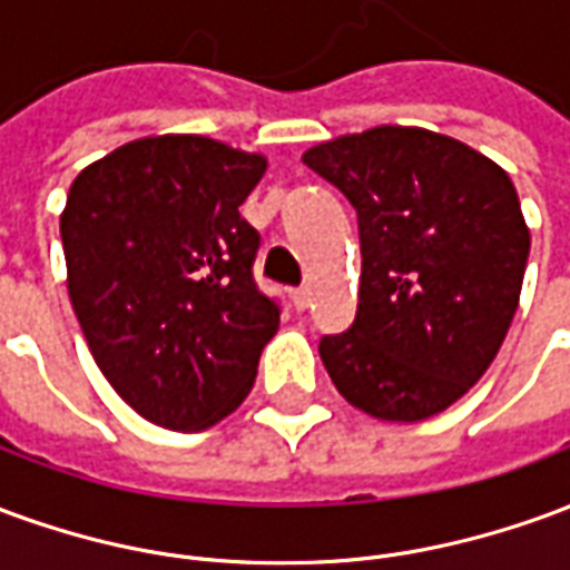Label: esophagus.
Masks as SVG:
<instances>
[{"label": "esophagus", "instance_id": "34e87169", "mask_svg": "<svg viewBox=\"0 0 570 570\" xmlns=\"http://www.w3.org/2000/svg\"><path fill=\"white\" fill-rule=\"evenodd\" d=\"M289 302H293V308L296 311H305L311 302V293L305 286H296V289H289Z\"/></svg>", "mask_w": 570, "mask_h": 570}]
</instances>
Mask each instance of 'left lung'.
<instances>
[{
	"instance_id": "1",
	"label": "left lung",
	"mask_w": 570,
	"mask_h": 570,
	"mask_svg": "<svg viewBox=\"0 0 570 570\" xmlns=\"http://www.w3.org/2000/svg\"><path fill=\"white\" fill-rule=\"evenodd\" d=\"M360 225V298L321 360L351 406L382 421L440 415L498 357L525 277L528 235L513 179L466 142L382 128L302 155Z\"/></svg>"
}]
</instances>
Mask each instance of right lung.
<instances>
[{
  "instance_id": "add662e5",
  "label": "right lung",
  "mask_w": 570,
  "mask_h": 570,
  "mask_svg": "<svg viewBox=\"0 0 570 570\" xmlns=\"http://www.w3.org/2000/svg\"><path fill=\"white\" fill-rule=\"evenodd\" d=\"M265 167L256 151L164 134L118 146L69 186L72 311L106 382L158 428L232 415L281 326L253 281L259 232L237 210Z\"/></svg>"
}]
</instances>
